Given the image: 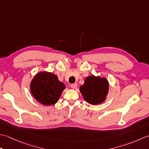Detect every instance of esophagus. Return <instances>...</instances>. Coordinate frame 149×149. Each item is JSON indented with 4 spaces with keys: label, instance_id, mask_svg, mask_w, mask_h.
I'll use <instances>...</instances> for the list:
<instances>
[{
    "label": "esophagus",
    "instance_id": "obj_1",
    "mask_svg": "<svg viewBox=\"0 0 149 149\" xmlns=\"http://www.w3.org/2000/svg\"><path fill=\"white\" fill-rule=\"evenodd\" d=\"M70 87L72 88V89H75L77 88V84L76 83H74V84H71Z\"/></svg>",
    "mask_w": 149,
    "mask_h": 149
}]
</instances>
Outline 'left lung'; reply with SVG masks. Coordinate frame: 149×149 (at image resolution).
I'll return each instance as SVG.
<instances>
[{
    "label": "left lung",
    "instance_id": "left-lung-1",
    "mask_svg": "<svg viewBox=\"0 0 149 149\" xmlns=\"http://www.w3.org/2000/svg\"><path fill=\"white\" fill-rule=\"evenodd\" d=\"M108 89V82L105 78L91 75L85 79L80 91L86 102L96 105L104 102Z\"/></svg>",
    "mask_w": 149,
    "mask_h": 149
}]
</instances>
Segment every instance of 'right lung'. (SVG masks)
I'll list each match as a JSON object with an SVG mask.
<instances>
[{
	"label": "right lung",
	"mask_w": 149,
	"mask_h": 149,
	"mask_svg": "<svg viewBox=\"0 0 149 149\" xmlns=\"http://www.w3.org/2000/svg\"><path fill=\"white\" fill-rule=\"evenodd\" d=\"M65 88V84L58 80L57 75L49 72L37 74L31 84L33 97L45 106L53 105L58 102Z\"/></svg>",
	"instance_id": "1"
}]
</instances>
